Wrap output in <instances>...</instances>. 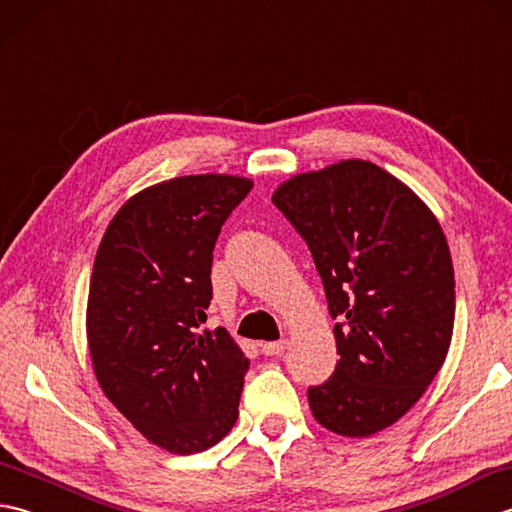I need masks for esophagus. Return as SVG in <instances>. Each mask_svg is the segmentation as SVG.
<instances>
[{
    "label": "esophagus",
    "instance_id": "1",
    "mask_svg": "<svg viewBox=\"0 0 512 512\" xmlns=\"http://www.w3.org/2000/svg\"><path fill=\"white\" fill-rule=\"evenodd\" d=\"M259 347H262V354H266V356H281V354L286 352L288 341H286V339H281V341H268V343H262Z\"/></svg>",
    "mask_w": 512,
    "mask_h": 512
}]
</instances>
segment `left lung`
Masks as SVG:
<instances>
[{
	"mask_svg": "<svg viewBox=\"0 0 512 512\" xmlns=\"http://www.w3.org/2000/svg\"><path fill=\"white\" fill-rule=\"evenodd\" d=\"M273 202L306 239L336 321L341 358L308 389L312 416L339 436H374L416 405L447 358V237L407 184L367 160L299 173Z\"/></svg>",
	"mask_w": 512,
	"mask_h": 512,
	"instance_id": "left-lung-1",
	"label": "left lung"
}]
</instances>
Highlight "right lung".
Wrapping results in <instances>:
<instances>
[{
  "instance_id": "1",
  "label": "right lung",
  "mask_w": 512,
  "mask_h": 512,
  "mask_svg": "<svg viewBox=\"0 0 512 512\" xmlns=\"http://www.w3.org/2000/svg\"><path fill=\"white\" fill-rule=\"evenodd\" d=\"M250 189L217 173L154 184L121 206L94 259L85 325L96 380L169 453L206 451L237 420L248 358L224 328L198 330L217 235Z\"/></svg>"
}]
</instances>
